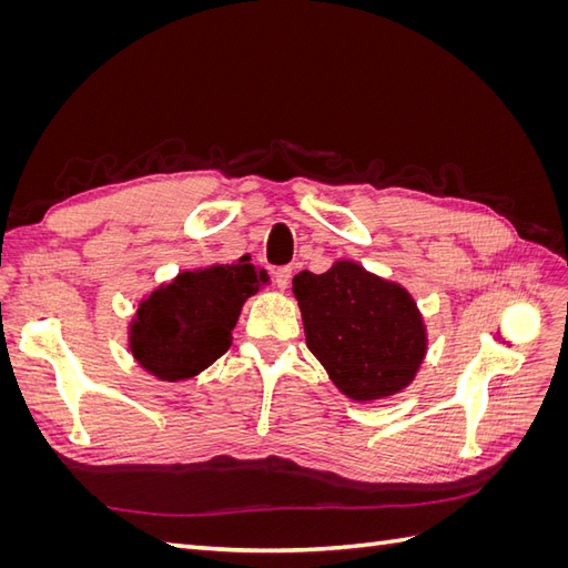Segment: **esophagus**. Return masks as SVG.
I'll list each match as a JSON object with an SVG mask.
<instances>
[{
	"instance_id": "34e87169",
	"label": "esophagus",
	"mask_w": 568,
	"mask_h": 568,
	"mask_svg": "<svg viewBox=\"0 0 568 568\" xmlns=\"http://www.w3.org/2000/svg\"><path fill=\"white\" fill-rule=\"evenodd\" d=\"M291 274H294V270H291V267H277V270H274V284H277V288L284 291L288 286Z\"/></svg>"
}]
</instances>
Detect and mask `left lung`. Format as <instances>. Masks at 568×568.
<instances>
[{"mask_svg":"<svg viewBox=\"0 0 568 568\" xmlns=\"http://www.w3.org/2000/svg\"><path fill=\"white\" fill-rule=\"evenodd\" d=\"M305 343L341 393L369 403L400 393L426 355V326L400 284L353 261L294 277Z\"/></svg>","mask_w":568,"mask_h":568,"instance_id":"8db88e82","label":"left lung"}]
</instances>
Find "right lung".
Listing matches in <instances>:
<instances>
[{"label":"right lung","instance_id":"add662e5","mask_svg":"<svg viewBox=\"0 0 568 568\" xmlns=\"http://www.w3.org/2000/svg\"><path fill=\"white\" fill-rule=\"evenodd\" d=\"M267 280L248 257L180 272L136 307L130 324L134 359L163 382L192 379L227 353L246 298Z\"/></svg>","mask_w":568,"mask_h":568}]
</instances>
